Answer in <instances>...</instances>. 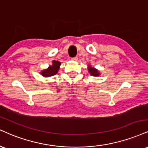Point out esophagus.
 I'll use <instances>...</instances> for the list:
<instances>
[{
    "instance_id": "esophagus-1",
    "label": "esophagus",
    "mask_w": 148,
    "mask_h": 148,
    "mask_svg": "<svg viewBox=\"0 0 148 148\" xmlns=\"http://www.w3.org/2000/svg\"><path fill=\"white\" fill-rule=\"evenodd\" d=\"M72 60H78V57L76 56V57H74V58H72Z\"/></svg>"
}]
</instances>
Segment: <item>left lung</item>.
Here are the masks:
<instances>
[{"mask_svg": "<svg viewBox=\"0 0 148 148\" xmlns=\"http://www.w3.org/2000/svg\"><path fill=\"white\" fill-rule=\"evenodd\" d=\"M88 71L92 76H98L100 75V73H99V71H98L97 69L94 68V67H91L90 65H89L88 66Z\"/></svg>", "mask_w": 148, "mask_h": 148, "instance_id": "obj_1", "label": "left lung"}]
</instances>
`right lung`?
<instances>
[{
  "instance_id": "1",
  "label": "right lung",
  "mask_w": 148,
  "mask_h": 148,
  "mask_svg": "<svg viewBox=\"0 0 148 148\" xmlns=\"http://www.w3.org/2000/svg\"><path fill=\"white\" fill-rule=\"evenodd\" d=\"M60 65V63L58 60H53L52 65H50L47 69L42 70L40 74L42 76H45V77H49V76H54L55 74L58 73V69H59Z\"/></svg>"
}]
</instances>
